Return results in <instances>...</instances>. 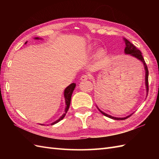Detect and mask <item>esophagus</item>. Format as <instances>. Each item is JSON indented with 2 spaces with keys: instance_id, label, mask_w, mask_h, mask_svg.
I'll list each match as a JSON object with an SVG mask.
<instances>
[{
  "instance_id": "1",
  "label": "esophagus",
  "mask_w": 159,
  "mask_h": 159,
  "mask_svg": "<svg viewBox=\"0 0 159 159\" xmlns=\"http://www.w3.org/2000/svg\"><path fill=\"white\" fill-rule=\"evenodd\" d=\"M89 79V74H83V75H82L81 77H80V79L82 80H88Z\"/></svg>"
}]
</instances>
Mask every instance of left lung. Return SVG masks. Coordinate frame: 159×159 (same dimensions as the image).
I'll return each mask as SVG.
<instances>
[{
	"instance_id": "left-lung-1",
	"label": "left lung",
	"mask_w": 159,
	"mask_h": 159,
	"mask_svg": "<svg viewBox=\"0 0 159 159\" xmlns=\"http://www.w3.org/2000/svg\"><path fill=\"white\" fill-rule=\"evenodd\" d=\"M124 40L125 42V44H126V48L124 49V52L125 54H127V55H130L132 57H134L137 58V59H139V61H141V62L143 63V66H144V68H145V71H146V78H145V79H146V90H147V93H148V67L146 62H145L143 57L142 56V54H141V51L139 50H138L135 46H134L133 43H130L129 41H128V39L124 38ZM97 107V106H96ZM98 109L101 113H102L104 116L108 117L109 118H111V119H113V120H126L127 119L128 117H129L130 116H132V114L129 115L128 116H126L125 117H113L110 116V115H108L105 113L102 112V111L98 109V107H97Z\"/></svg>"
}]
</instances>
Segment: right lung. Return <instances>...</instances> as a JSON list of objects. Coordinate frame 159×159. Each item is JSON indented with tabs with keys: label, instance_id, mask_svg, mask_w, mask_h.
<instances>
[{
	"label": "right lung",
	"instance_id": "add662e5",
	"mask_svg": "<svg viewBox=\"0 0 159 159\" xmlns=\"http://www.w3.org/2000/svg\"><path fill=\"white\" fill-rule=\"evenodd\" d=\"M35 39H40L41 38H35ZM25 43H26V42ZM75 87H76V83H72V84H70L68 87H67L65 89V90H64V98H65V100H66L65 102H66V109H65V113L62 115V116L61 117L59 120H57V121H54L53 123L51 124V125H54L57 123H58L59 121L63 120L64 117H65V116L67 112V111H68V109H69L70 104V102H71V97H72V94L73 93V91H74V88H75Z\"/></svg>",
	"mask_w": 159,
	"mask_h": 159
}]
</instances>
